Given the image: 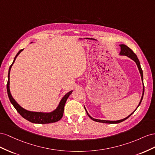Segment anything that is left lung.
<instances>
[{"label": "left lung", "instance_id": "obj_1", "mask_svg": "<svg viewBox=\"0 0 155 155\" xmlns=\"http://www.w3.org/2000/svg\"><path fill=\"white\" fill-rule=\"evenodd\" d=\"M119 46H120L121 50H120V52H119V55H120V56H126L128 57V58H130L131 60H133V61H134V62L136 63V64L137 65V67H138V68L139 72H140V73L141 78V81H142V84H143L142 95H141V99H140V103H139V104H138V107H137V108H136V110L137 108H138V107H139V106L140 105V104H141V101H142V99H143V94H144V85H143V71H142V69H141V65H140V61H139V60H138V57H137V56L136 55L135 53H134L133 51H132L129 47H128L127 45H124V44H121V45H119ZM84 108H85V110H86V113H87V116H89V117L92 119L93 121H97V122H99V123H110V124H111V123H121V122H122V121H125V120H126V119H127V118H129V117L131 116V115L136 111V110H135L133 112L131 113V114L129 115V116H128L127 117H126L124 118V119H120V120H117V121H109V120H102V119H95V118H94V117H92L90 116V115L89 114H88V112H87V111L86 110L85 107H84Z\"/></svg>", "mask_w": 155, "mask_h": 155}]
</instances>
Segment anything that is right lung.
Here are the masks:
<instances>
[{
  "label": "right lung",
  "mask_w": 155,
  "mask_h": 155,
  "mask_svg": "<svg viewBox=\"0 0 155 155\" xmlns=\"http://www.w3.org/2000/svg\"><path fill=\"white\" fill-rule=\"evenodd\" d=\"M32 43L33 42H31L30 43ZM23 50L24 48L23 49L20 50L18 52H17V54H16L15 57L14 58V61H13L12 64L10 65V68H9L8 74V83H7V92H8L9 99H10L11 103L13 104L15 110L18 112V113L21 115V116L31 123H38V124H47V123L58 121L63 116L64 111V106H65V102L68 99L69 95L72 94L73 90L68 92L65 95H64V97L60 100L58 107L56 108V109L52 110V111L50 112H34V111H30V110H26L22 107H21V106L16 102V101L14 99V97H12L11 94L10 90V74L11 68L12 67L13 64H14L15 60H16L17 57L18 56V55Z\"/></svg>",
  "instance_id": "right-lung-1"
}]
</instances>
